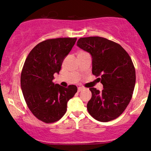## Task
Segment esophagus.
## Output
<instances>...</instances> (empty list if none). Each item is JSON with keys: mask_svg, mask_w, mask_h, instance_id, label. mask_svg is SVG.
<instances>
[{"mask_svg": "<svg viewBox=\"0 0 151 151\" xmlns=\"http://www.w3.org/2000/svg\"><path fill=\"white\" fill-rule=\"evenodd\" d=\"M83 89H84V88L81 87V86H79V87H78V92H79V91H81V90H82Z\"/></svg>", "mask_w": 151, "mask_h": 151, "instance_id": "esophagus-1", "label": "esophagus"}]
</instances>
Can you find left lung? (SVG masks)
I'll use <instances>...</instances> for the list:
<instances>
[{"instance_id": "obj_1", "label": "left lung", "mask_w": 151, "mask_h": 151, "mask_svg": "<svg viewBox=\"0 0 151 151\" xmlns=\"http://www.w3.org/2000/svg\"><path fill=\"white\" fill-rule=\"evenodd\" d=\"M77 46L91 54L92 74L103 84L101 91L91 87L87 110L101 122L116 119L125 111L133 96L136 70L131 57L118 43L101 37H81Z\"/></svg>"}]
</instances>
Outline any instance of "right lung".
<instances>
[{
    "instance_id": "right-lung-1",
    "label": "right lung",
    "mask_w": 151,
    "mask_h": 151,
    "mask_svg": "<svg viewBox=\"0 0 151 151\" xmlns=\"http://www.w3.org/2000/svg\"><path fill=\"white\" fill-rule=\"evenodd\" d=\"M77 38L48 39L37 44L27 55L21 72L20 85L27 107L39 120L56 122L67 111V101L77 91L75 85L63 86L52 82L64 59Z\"/></svg>"
}]
</instances>
